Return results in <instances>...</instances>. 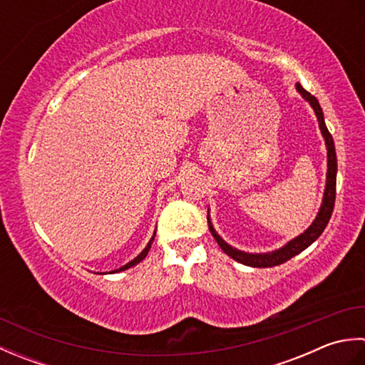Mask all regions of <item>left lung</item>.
Wrapping results in <instances>:
<instances>
[{
  "label": "left lung",
  "instance_id": "1",
  "mask_svg": "<svg viewBox=\"0 0 365 365\" xmlns=\"http://www.w3.org/2000/svg\"><path fill=\"white\" fill-rule=\"evenodd\" d=\"M297 91L302 96V98L307 100L309 105L314 108L317 119H319V127L322 130V135L324 138V144H327V150H328V173H327V187H324V192H323V200H322V207L319 213H317L314 222L309 226L304 234L298 235L297 238L290 240L289 243L284 245L282 247H279L276 251L271 252H263V254H251V252H245L240 251L237 247H232L230 245H227L224 240L218 235V232L215 230L213 224L210 221V213L207 215L208 220V229H210L212 235L215 237L216 243L220 245L221 250L226 252L229 257H232L234 260L243 263V265L247 267H254V268H268V267H276L281 265V263L290 260L294 255L302 252L306 247L311 246L317 238L322 235V232L324 230V227L328 226L329 218L332 215V210H334V202H336V177H337V157H336V147H334V141H332V136L328 131L327 123H324V118H323V111L322 106L319 103L312 94L301 86L299 83H297Z\"/></svg>",
  "mask_w": 365,
  "mask_h": 365
}]
</instances>
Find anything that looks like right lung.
Returning a JSON list of instances; mask_svg holds the SVG:
<instances>
[{
  "label": "right lung",
  "mask_w": 365,
  "mask_h": 365,
  "mask_svg": "<svg viewBox=\"0 0 365 365\" xmlns=\"http://www.w3.org/2000/svg\"><path fill=\"white\" fill-rule=\"evenodd\" d=\"M155 234H157V232H153V237L150 238V242H149V243H147V246L144 247V250H143V252L138 255V257H135L133 260H131V262H128V263H127V265H123V267H120L119 269H114V271H110V273H119V271H123V269H128V268H131V267H135V265H138V263H139V262H141V260H144V259H145V255H147V252H149V250H150V246H152V243H153V240H155Z\"/></svg>",
  "instance_id": "add662e5"
}]
</instances>
